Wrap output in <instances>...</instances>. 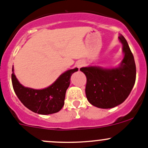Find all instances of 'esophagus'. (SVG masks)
<instances>
[{"label":"esophagus","instance_id":"34e87169","mask_svg":"<svg viewBox=\"0 0 148 148\" xmlns=\"http://www.w3.org/2000/svg\"><path fill=\"white\" fill-rule=\"evenodd\" d=\"M83 66V63L82 62H79V63L77 64V66L79 67V68H80V67H82Z\"/></svg>","mask_w":148,"mask_h":148}]
</instances>
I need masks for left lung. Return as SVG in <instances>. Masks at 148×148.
<instances>
[{
	"mask_svg": "<svg viewBox=\"0 0 148 148\" xmlns=\"http://www.w3.org/2000/svg\"><path fill=\"white\" fill-rule=\"evenodd\" d=\"M125 57L120 66L113 69L99 67L80 69L86 77L85 93L90 104L102 109L122 104L130 94L135 79L136 66L133 54L124 36L119 37Z\"/></svg>",
	"mask_w": 148,
	"mask_h": 148,
	"instance_id": "obj_1",
	"label": "left lung"
}]
</instances>
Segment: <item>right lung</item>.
<instances>
[{"label":"right lung","instance_id":"obj_1","mask_svg":"<svg viewBox=\"0 0 148 148\" xmlns=\"http://www.w3.org/2000/svg\"><path fill=\"white\" fill-rule=\"evenodd\" d=\"M12 71V84L19 100L34 112L40 114H50L58 112L63 107L66 92L70 84V77L73 73L78 71V69L66 71L53 84L39 90L22 86L16 79L13 69Z\"/></svg>","mask_w":148,"mask_h":148}]
</instances>
